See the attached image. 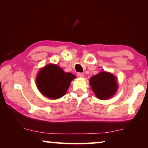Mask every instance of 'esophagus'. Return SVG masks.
I'll list each match as a JSON object with an SVG mask.
<instances>
[{"label": "esophagus", "instance_id": "1", "mask_svg": "<svg viewBox=\"0 0 148 148\" xmlns=\"http://www.w3.org/2000/svg\"><path fill=\"white\" fill-rule=\"evenodd\" d=\"M77 77H84V74L83 73H78Z\"/></svg>", "mask_w": 148, "mask_h": 148}]
</instances>
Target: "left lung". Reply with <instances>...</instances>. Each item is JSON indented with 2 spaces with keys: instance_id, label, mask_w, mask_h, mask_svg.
I'll list each match as a JSON object with an SVG mask.
<instances>
[{
  "instance_id": "1",
  "label": "left lung",
  "mask_w": 148,
  "mask_h": 148,
  "mask_svg": "<svg viewBox=\"0 0 148 148\" xmlns=\"http://www.w3.org/2000/svg\"><path fill=\"white\" fill-rule=\"evenodd\" d=\"M90 84L97 98L100 100L112 98L118 90L116 78L112 73L106 71L100 72L92 77Z\"/></svg>"
}]
</instances>
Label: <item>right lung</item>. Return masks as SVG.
I'll list each match as a JSON object with an SVG mask.
<instances>
[{"mask_svg": "<svg viewBox=\"0 0 148 148\" xmlns=\"http://www.w3.org/2000/svg\"><path fill=\"white\" fill-rule=\"evenodd\" d=\"M76 76L65 73L60 66L49 64L39 71L36 77V86L46 98L56 100L66 94L71 82Z\"/></svg>", "mask_w": 148, "mask_h": 148, "instance_id": "right-lung-1", "label": "right lung"}]
</instances>
